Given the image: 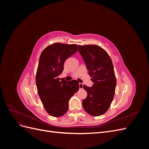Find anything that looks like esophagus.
Instances as JSON below:
<instances>
[{
    "label": "esophagus",
    "mask_w": 149,
    "mask_h": 149,
    "mask_svg": "<svg viewBox=\"0 0 149 149\" xmlns=\"http://www.w3.org/2000/svg\"><path fill=\"white\" fill-rule=\"evenodd\" d=\"M79 88L81 89L83 87V83H79Z\"/></svg>",
    "instance_id": "esophagus-1"
}]
</instances>
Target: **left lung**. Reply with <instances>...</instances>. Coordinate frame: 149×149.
I'll return each instance as SVG.
<instances>
[{"mask_svg": "<svg viewBox=\"0 0 149 149\" xmlns=\"http://www.w3.org/2000/svg\"><path fill=\"white\" fill-rule=\"evenodd\" d=\"M89 74L94 83L91 88L83 86L88 96L83 100L84 111L93 116L104 114L114 98L116 78L112 60L107 53L96 45H79Z\"/></svg>", "mask_w": 149, "mask_h": 149, "instance_id": "left-lung-1", "label": "left lung"}]
</instances>
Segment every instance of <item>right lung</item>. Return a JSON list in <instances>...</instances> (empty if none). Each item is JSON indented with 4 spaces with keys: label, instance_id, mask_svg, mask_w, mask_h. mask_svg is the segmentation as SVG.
Returning <instances> with one entry per match:
<instances>
[{
    "label": "right lung",
    "instance_id": "1",
    "mask_svg": "<svg viewBox=\"0 0 149 149\" xmlns=\"http://www.w3.org/2000/svg\"><path fill=\"white\" fill-rule=\"evenodd\" d=\"M77 51L76 44L55 43L45 48L40 56L36 84L45 109L52 116H63L68 109L70 99L79 90L76 80L66 81L58 78L65 60Z\"/></svg>",
    "mask_w": 149,
    "mask_h": 149
}]
</instances>
